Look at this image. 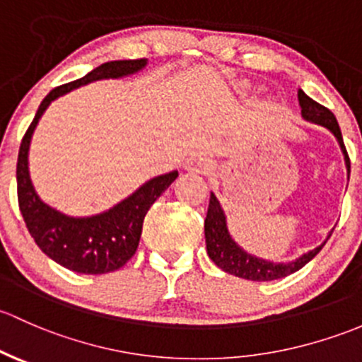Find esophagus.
<instances>
[{
  "label": "esophagus",
  "mask_w": 362,
  "mask_h": 362,
  "mask_svg": "<svg viewBox=\"0 0 362 362\" xmlns=\"http://www.w3.org/2000/svg\"><path fill=\"white\" fill-rule=\"evenodd\" d=\"M188 169L195 170V173H207L209 163H207V160H204V158H193V160H189Z\"/></svg>",
  "instance_id": "obj_1"
}]
</instances>
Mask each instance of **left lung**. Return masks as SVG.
I'll return each mask as SVG.
<instances>
[{"label":"left lung","instance_id":"8db88e82","mask_svg":"<svg viewBox=\"0 0 362 362\" xmlns=\"http://www.w3.org/2000/svg\"><path fill=\"white\" fill-rule=\"evenodd\" d=\"M298 100H300L301 115H303L305 120L326 127V129H329L331 132L334 134V137L338 139L341 151H344L345 155V163H347V169L350 174V158L347 150H345L340 125H338L334 115L331 113L327 107H324L322 104L315 103L314 99L308 98L303 90H298ZM206 244L209 258L218 264L221 270H225L226 274L247 279V281L264 282L288 277V275H291L294 272L300 270V268H303L314 256L319 255V251L324 247L326 242H324L322 245H319V247H315L314 251L307 252V255H303L301 258H298L296 262L291 263H270L264 262V259L255 258V256L242 251L235 242L232 240V237L228 235L223 209L219 206L214 193H211L206 216Z\"/></svg>","mask_w":362,"mask_h":362}]
</instances>
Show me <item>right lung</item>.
Instances as JSON below:
<instances>
[{
  "mask_svg": "<svg viewBox=\"0 0 362 362\" xmlns=\"http://www.w3.org/2000/svg\"><path fill=\"white\" fill-rule=\"evenodd\" d=\"M146 66V59L111 61L85 74L80 80L54 88L40 104L35 120L22 137L17 158V199L25 226L38 247L48 258L78 274H107L122 268L136 255L139 245L143 221L148 209L173 185L177 170L153 177L136 193L92 218H69L40 200L29 180L28 151L35 127L48 104L59 95L103 78H120L136 73Z\"/></svg>",
  "mask_w": 362,
  "mask_h": 362,
  "instance_id": "add662e5",
  "label": "right lung"
}]
</instances>
